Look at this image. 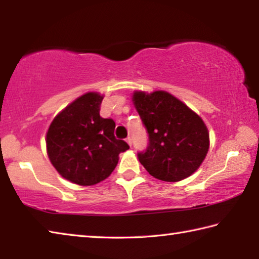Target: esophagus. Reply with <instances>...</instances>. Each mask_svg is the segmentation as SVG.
I'll use <instances>...</instances> for the list:
<instances>
[{
	"instance_id": "34e87169",
	"label": "esophagus",
	"mask_w": 259,
	"mask_h": 259,
	"mask_svg": "<svg viewBox=\"0 0 259 259\" xmlns=\"http://www.w3.org/2000/svg\"><path fill=\"white\" fill-rule=\"evenodd\" d=\"M126 143H128V144H129V146H131V145H133V140H131V138H130V137H128V138H126Z\"/></svg>"
}]
</instances>
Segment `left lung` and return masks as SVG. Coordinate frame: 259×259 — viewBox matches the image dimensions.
<instances>
[{"mask_svg": "<svg viewBox=\"0 0 259 259\" xmlns=\"http://www.w3.org/2000/svg\"><path fill=\"white\" fill-rule=\"evenodd\" d=\"M133 102L148 133L147 150L138 153L150 175L179 182L194 174L209 151V131L203 120L182 100L163 90L135 91Z\"/></svg>", "mask_w": 259, "mask_h": 259, "instance_id": "obj_1", "label": "left lung"}]
</instances>
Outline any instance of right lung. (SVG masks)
Returning a JSON list of instances; mask_svg holds the SVG:
<instances>
[{"label": "right lung", "mask_w": 259, "mask_h": 259, "mask_svg": "<svg viewBox=\"0 0 259 259\" xmlns=\"http://www.w3.org/2000/svg\"><path fill=\"white\" fill-rule=\"evenodd\" d=\"M104 95L87 93L52 120L47 153L61 177L81 186L96 185L113 172L120 153L129 150L114 136L115 122L99 115Z\"/></svg>", "instance_id": "add662e5"}]
</instances>
